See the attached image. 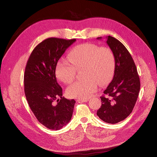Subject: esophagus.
Listing matches in <instances>:
<instances>
[{
    "label": "esophagus",
    "instance_id": "obj_1",
    "mask_svg": "<svg viewBox=\"0 0 157 157\" xmlns=\"http://www.w3.org/2000/svg\"><path fill=\"white\" fill-rule=\"evenodd\" d=\"M78 102H86L89 101V99H82V98H78L77 100Z\"/></svg>",
    "mask_w": 157,
    "mask_h": 157
}]
</instances>
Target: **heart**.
I'll return each instance as SVG.
<instances>
[{
    "instance_id": "heart-1",
    "label": "heart",
    "mask_w": 157,
    "mask_h": 157,
    "mask_svg": "<svg viewBox=\"0 0 157 157\" xmlns=\"http://www.w3.org/2000/svg\"><path fill=\"white\" fill-rule=\"evenodd\" d=\"M69 61L60 59L56 65L58 79L69 84L76 77V70L82 69L81 81L70 85L66 90L69 97L86 99L97 88V83L105 85L111 79L115 69V56L108 47L85 43L76 46L68 53Z\"/></svg>"
}]
</instances>
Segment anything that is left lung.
<instances>
[{"label":"left lung","mask_w":157,"mask_h":157,"mask_svg":"<svg viewBox=\"0 0 157 157\" xmlns=\"http://www.w3.org/2000/svg\"><path fill=\"white\" fill-rule=\"evenodd\" d=\"M106 43L113 52L116 63L113 79L104 91L106 97H101L102 105L97 114L104 121L114 124L132 111L141 83L136 64L125 46L110 36L107 37Z\"/></svg>","instance_id":"obj_1"}]
</instances>
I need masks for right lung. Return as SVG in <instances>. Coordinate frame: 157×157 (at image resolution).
Instances as JSON below:
<instances>
[{"mask_svg": "<svg viewBox=\"0 0 157 157\" xmlns=\"http://www.w3.org/2000/svg\"><path fill=\"white\" fill-rule=\"evenodd\" d=\"M76 39L50 37L36 46L27 61L24 74V91L27 101L41 124L51 130H60L71 120L74 99L62 97L58 84L56 65ZM60 97V100H57Z\"/></svg>", "mask_w": 157, "mask_h": 157, "instance_id": "obj_1", "label": "right lung"}]
</instances>
